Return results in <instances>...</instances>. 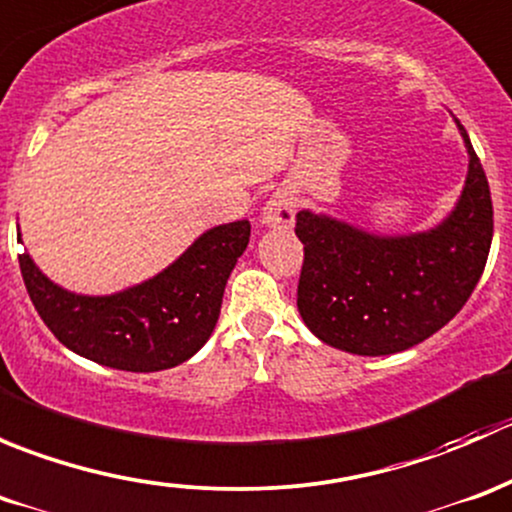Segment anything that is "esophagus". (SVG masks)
<instances>
[{"mask_svg": "<svg viewBox=\"0 0 512 512\" xmlns=\"http://www.w3.org/2000/svg\"><path fill=\"white\" fill-rule=\"evenodd\" d=\"M294 198L287 190H277L262 208V223L267 227H292L294 225Z\"/></svg>", "mask_w": 512, "mask_h": 512, "instance_id": "esophagus-1", "label": "esophagus"}]
</instances>
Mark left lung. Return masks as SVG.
<instances>
[{"label": "left lung", "instance_id": "obj_1", "mask_svg": "<svg viewBox=\"0 0 512 512\" xmlns=\"http://www.w3.org/2000/svg\"><path fill=\"white\" fill-rule=\"evenodd\" d=\"M468 175L443 223L411 235H376L312 210L297 213L304 245L297 307L324 344L359 356L416 347L451 322L483 275L493 240L488 178L466 128Z\"/></svg>", "mask_w": 512, "mask_h": 512}]
</instances>
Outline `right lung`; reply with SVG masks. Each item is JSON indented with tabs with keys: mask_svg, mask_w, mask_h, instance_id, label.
Wrapping results in <instances>:
<instances>
[{
	"mask_svg": "<svg viewBox=\"0 0 512 512\" xmlns=\"http://www.w3.org/2000/svg\"><path fill=\"white\" fill-rule=\"evenodd\" d=\"M247 242V220L210 227L156 277L101 297L54 285L27 252L19 267L36 312L66 349L111 369L160 371L188 361L208 342L227 277Z\"/></svg>",
	"mask_w": 512,
	"mask_h": 512,
	"instance_id": "obj_1",
	"label": "right lung"
}]
</instances>
